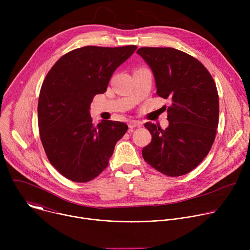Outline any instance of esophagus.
<instances>
[{
	"mask_svg": "<svg viewBox=\"0 0 250 250\" xmlns=\"http://www.w3.org/2000/svg\"><path fill=\"white\" fill-rule=\"evenodd\" d=\"M128 126H129L130 128H134V127H136V126L139 127V126H141V123L138 122V121L131 120V121L128 122Z\"/></svg>",
	"mask_w": 250,
	"mask_h": 250,
	"instance_id": "34e87169",
	"label": "esophagus"
}]
</instances>
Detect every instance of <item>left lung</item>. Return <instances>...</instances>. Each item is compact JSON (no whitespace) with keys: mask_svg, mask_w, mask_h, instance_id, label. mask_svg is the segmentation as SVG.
Here are the masks:
<instances>
[{"mask_svg":"<svg viewBox=\"0 0 250 250\" xmlns=\"http://www.w3.org/2000/svg\"><path fill=\"white\" fill-rule=\"evenodd\" d=\"M140 55L152 70L157 95L169 99V125L148 122L152 135L142 149L144 159L171 177L185 175L208 155L219 125L218 90L207 68L193 56L171 47H141Z\"/></svg>","mask_w":250,"mask_h":250,"instance_id":"8db88e82","label":"left lung"}]
</instances>
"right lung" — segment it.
Instances as JSON below:
<instances>
[{
    "mask_svg": "<svg viewBox=\"0 0 250 250\" xmlns=\"http://www.w3.org/2000/svg\"><path fill=\"white\" fill-rule=\"evenodd\" d=\"M136 48L84 46L63 55L47 73L39 99L40 134L49 162L67 179L93 180L126 132L121 122L101 121L95 126L90 105Z\"/></svg>",
    "mask_w": 250,
    "mask_h": 250,
    "instance_id": "obj_1",
    "label": "right lung"
}]
</instances>
